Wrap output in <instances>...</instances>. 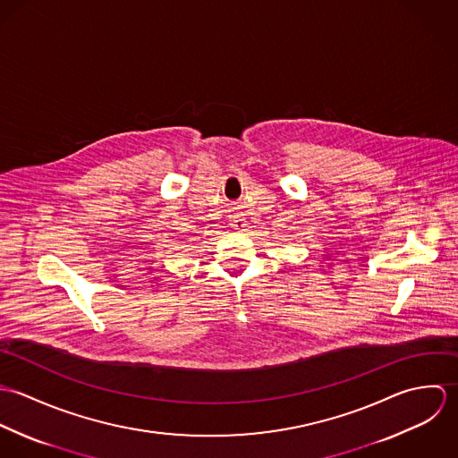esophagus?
<instances>
[{"mask_svg": "<svg viewBox=\"0 0 458 458\" xmlns=\"http://www.w3.org/2000/svg\"><path fill=\"white\" fill-rule=\"evenodd\" d=\"M233 227H234V229H238V231H243V229L247 227V220H245V218H242V216H234V220H233Z\"/></svg>", "mask_w": 458, "mask_h": 458, "instance_id": "obj_1", "label": "esophagus"}]
</instances>
